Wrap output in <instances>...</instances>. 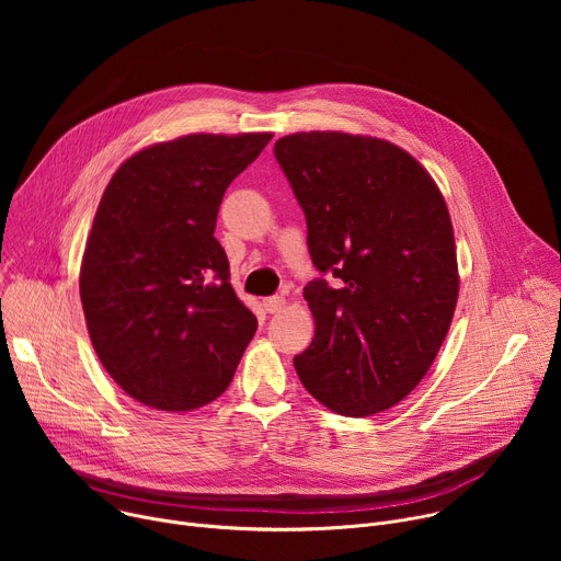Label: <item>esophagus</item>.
Instances as JSON below:
<instances>
[{
    "label": "esophagus",
    "instance_id": "34e87169",
    "mask_svg": "<svg viewBox=\"0 0 561 561\" xmlns=\"http://www.w3.org/2000/svg\"><path fill=\"white\" fill-rule=\"evenodd\" d=\"M284 306H286V299L279 297V295H273V297L264 299V310L266 312H279Z\"/></svg>",
    "mask_w": 561,
    "mask_h": 561
}]
</instances>
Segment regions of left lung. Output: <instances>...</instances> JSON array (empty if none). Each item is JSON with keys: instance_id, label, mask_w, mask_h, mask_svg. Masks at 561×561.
Masks as SVG:
<instances>
[{"instance_id": "left-lung-1", "label": "left lung", "mask_w": 561, "mask_h": 561, "mask_svg": "<svg viewBox=\"0 0 561 561\" xmlns=\"http://www.w3.org/2000/svg\"><path fill=\"white\" fill-rule=\"evenodd\" d=\"M308 228L310 346L293 364L327 409L366 417L424 379L450 329L459 277L446 202L415 157L348 133L275 141Z\"/></svg>"}]
</instances>
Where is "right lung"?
Listing matches in <instances>:
<instances>
[{"label": "right lung", "mask_w": 561, "mask_h": 561, "mask_svg": "<svg viewBox=\"0 0 561 561\" xmlns=\"http://www.w3.org/2000/svg\"><path fill=\"white\" fill-rule=\"evenodd\" d=\"M271 137L197 133L148 146L102 195L79 295L100 362L150 409L213 402L257 331L213 232L226 188Z\"/></svg>", "instance_id": "add662e5"}]
</instances>
